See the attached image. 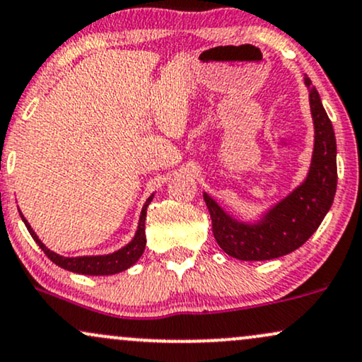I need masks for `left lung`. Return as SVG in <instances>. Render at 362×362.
<instances>
[{
	"mask_svg": "<svg viewBox=\"0 0 362 362\" xmlns=\"http://www.w3.org/2000/svg\"><path fill=\"white\" fill-rule=\"evenodd\" d=\"M305 86L315 129L310 170L305 180L256 223L234 219L211 195L204 192L217 245L233 258L264 261L298 250L315 233L332 206L337 189L334 128L322 106L320 95L308 77H305Z\"/></svg>",
	"mask_w": 362,
	"mask_h": 362,
	"instance_id": "left-lung-1",
	"label": "left lung"
}]
</instances>
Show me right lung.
I'll return each instance as SVG.
<instances>
[{
  "label": "right lung",
  "instance_id": "obj_1",
  "mask_svg": "<svg viewBox=\"0 0 362 362\" xmlns=\"http://www.w3.org/2000/svg\"><path fill=\"white\" fill-rule=\"evenodd\" d=\"M153 200V195L146 199L145 206L141 209V216H139V223L136 234L132 241L128 243L124 247L117 250L111 255H101V256H77V258H65V256L57 255V252L50 251L43 243L38 239L32 226L28 224V221L25 219L23 214L20 212L21 221H23L25 226H27L28 233L32 234L38 246L42 247V251L49 256L50 261H54L57 267L67 269V272L79 273V275H93V276H103V275H115V273L124 272L129 267H133L136 261L141 258L143 251H145L146 246V236H145V221H146V209L150 206V202Z\"/></svg>",
  "mask_w": 362,
  "mask_h": 362
}]
</instances>
